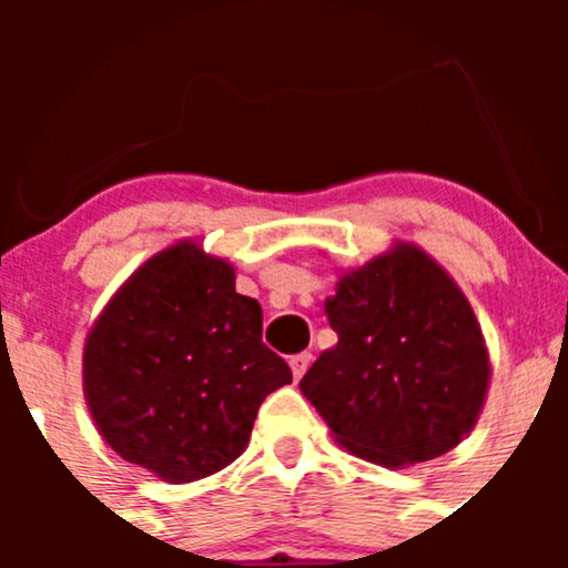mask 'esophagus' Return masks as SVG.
<instances>
[{
    "mask_svg": "<svg viewBox=\"0 0 568 568\" xmlns=\"http://www.w3.org/2000/svg\"><path fill=\"white\" fill-rule=\"evenodd\" d=\"M311 363H313V354H307V352H302V354H296V357H291V371H294V379L300 382L302 376H305V371L311 368Z\"/></svg>",
    "mask_w": 568,
    "mask_h": 568,
    "instance_id": "esophagus-1",
    "label": "esophagus"
}]
</instances>
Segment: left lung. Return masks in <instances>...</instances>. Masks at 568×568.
I'll return each instance as SVG.
<instances>
[{"instance_id": "obj_1", "label": "left lung", "mask_w": 568, "mask_h": 568, "mask_svg": "<svg viewBox=\"0 0 568 568\" xmlns=\"http://www.w3.org/2000/svg\"><path fill=\"white\" fill-rule=\"evenodd\" d=\"M326 318L337 343L300 390L348 454L390 469L448 454L473 432L489 348L456 280L415 242L341 272Z\"/></svg>"}]
</instances>
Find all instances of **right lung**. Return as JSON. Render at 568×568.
Instances as JSON below:
<instances>
[{
  "instance_id": "1",
  "label": "right lung",
  "mask_w": 568,
  "mask_h": 568,
  "mask_svg": "<svg viewBox=\"0 0 568 568\" xmlns=\"http://www.w3.org/2000/svg\"><path fill=\"white\" fill-rule=\"evenodd\" d=\"M261 335V305L239 294L227 257L200 239L159 250L84 337V400L104 443L168 484L236 462L257 406L291 385V368Z\"/></svg>"
}]
</instances>
